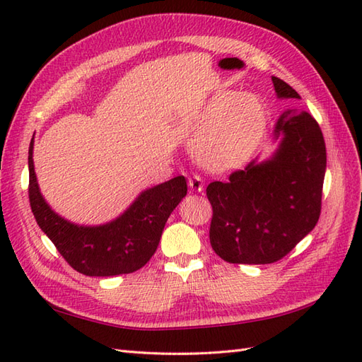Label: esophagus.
I'll return each mask as SVG.
<instances>
[{
    "mask_svg": "<svg viewBox=\"0 0 362 362\" xmlns=\"http://www.w3.org/2000/svg\"><path fill=\"white\" fill-rule=\"evenodd\" d=\"M188 185L189 188L193 191H197V193H201V191H204V179L201 175L197 174H193L188 177Z\"/></svg>",
    "mask_w": 362,
    "mask_h": 362,
    "instance_id": "esophagus-1",
    "label": "esophagus"
}]
</instances>
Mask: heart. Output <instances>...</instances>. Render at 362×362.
Wrapping results in <instances>:
<instances>
[{
    "label": "heart",
    "instance_id": "heart-1",
    "mask_svg": "<svg viewBox=\"0 0 362 362\" xmlns=\"http://www.w3.org/2000/svg\"><path fill=\"white\" fill-rule=\"evenodd\" d=\"M199 129L194 156L213 171H227L257 149L266 129L264 107L253 96L221 91L199 117Z\"/></svg>",
    "mask_w": 362,
    "mask_h": 362
}]
</instances>
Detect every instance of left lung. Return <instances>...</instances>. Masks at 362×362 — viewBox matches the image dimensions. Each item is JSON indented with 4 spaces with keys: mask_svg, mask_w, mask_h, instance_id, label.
I'll return each instance as SVG.
<instances>
[{
    "mask_svg": "<svg viewBox=\"0 0 362 362\" xmlns=\"http://www.w3.org/2000/svg\"><path fill=\"white\" fill-rule=\"evenodd\" d=\"M280 99H300L272 76ZM274 156L253 160L228 180L211 182L210 244L233 264H269L286 257L316 227L322 209L327 149L322 130L308 112L286 110L274 129Z\"/></svg>",
    "mask_w": 362,
    "mask_h": 362,
    "instance_id": "8db88e82",
    "label": "left lung"
}]
</instances>
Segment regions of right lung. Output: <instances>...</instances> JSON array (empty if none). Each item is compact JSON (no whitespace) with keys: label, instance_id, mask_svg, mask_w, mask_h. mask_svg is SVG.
I'll return each instance as SVG.
<instances>
[{"label":"right lung","instance_id":"obj_1","mask_svg":"<svg viewBox=\"0 0 362 362\" xmlns=\"http://www.w3.org/2000/svg\"><path fill=\"white\" fill-rule=\"evenodd\" d=\"M34 138L29 144V202L45 235L74 271L88 276H112L141 269L157 250L169 214L187 196L183 175L143 191L129 209L103 226H78L46 204L34 171Z\"/></svg>","mask_w":362,"mask_h":362}]
</instances>
